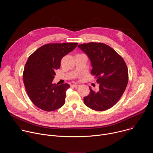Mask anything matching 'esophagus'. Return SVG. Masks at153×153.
Masks as SVG:
<instances>
[{
    "mask_svg": "<svg viewBox=\"0 0 153 153\" xmlns=\"http://www.w3.org/2000/svg\"><path fill=\"white\" fill-rule=\"evenodd\" d=\"M72 86L73 87H75V88H77V87L79 86V85H78V84H73V85H72Z\"/></svg>",
    "mask_w": 153,
    "mask_h": 153,
    "instance_id": "1",
    "label": "esophagus"
}]
</instances>
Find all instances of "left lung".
<instances>
[{
  "instance_id": "8db88e82",
  "label": "left lung",
  "mask_w": 153,
  "mask_h": 153,
  "mask_svg": "<svg viewBox=\"0 0 153 153\" xmlns=\"http://www.w3.org/2000/svg\"><path fill=\"white\" fill-rule=\"evenodd\" d=\"M91 60V74L97 78L99 90L90 87L88 96L84 97L85 105L102 111L113 107L123 94L128 82V68L123 59L105 43L90 42L78 45Z\"/></svg>"
}]
</instances>
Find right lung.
I'll list each match as a JSON object with an SVG mask.
<instances>
[{"label": "right lung", "mask_w": 153, "mask_h": 153, "mask_svg": "<svg viewBox=\"0 0 153 153\" xmlns=\"http://www.w3.org/2000/svg\"><path fill=\"white\" fill-rule=\"evenodd\" d=\"M77 44L75 42L48 43L29 56L23 73L24 83L30 99L41 110L52 111L64 105L70 85L52 82L55 71L60 67L61 59Z\"/></svg>", "instance_id": "right-lung-1"}]
</instances>
